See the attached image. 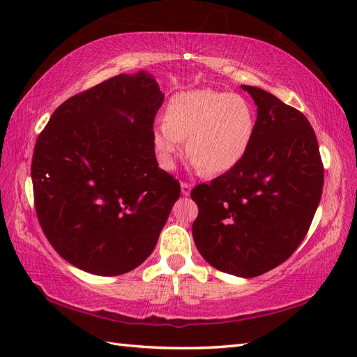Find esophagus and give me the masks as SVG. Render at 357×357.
<instances>
[{
  "label": "esophagus",
  "mask_w": 357,
  "mask_h": 357,
  "mask_svg": "<svg viewBox=\"0 0 357 357\" xmlns=\"http://www.w3.org/2000/svg\"><path fill=\"white\" fill-rule=\"evenodd\" d=\"M192 192V184L188 183H181V193H183L184 196H188Z\"/></svg>",
  "instance_id": "1"
}]
</instances>
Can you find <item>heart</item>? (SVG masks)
I'll return each mask as SVG.
<instances>
[{
	"label": "heart",
	"mask_w": 357,
	"mask_h": 357,
	"mask_svg": "<svg viewBox=\"0 0 357 357\" xmlns=\"http://www.w3.org/2000/svg\"><path fill=\"white\" fill-rule=\"evenodd\" d=\"M253 128V109L244 96L196 89L172 98L165 123L153 132V144L165 169H172L181 141L187 139V156L198 170L218 174L245 153Z\"/></svg>",
	"instance_id": "b5f03b06"
}]
</instances>
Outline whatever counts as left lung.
I'll use <instances>...</instances> for the list:
<instances>
[{"instance_id":"1","label":"left lung","mask_w":357,"mask_h":357,"mask_svg":"<svg viewBox=\"0 0 357 357\" xmlns=\"http://www.w3.org/2000/svg\"><path fill=\"white\" fill-rule=\"evenodd\" d=\"M242 89L257 105L252 139L230 170L192 190V233L216 270L255 278L304 241L322 196L324 164L304 113L259 87Z\"/></svg>"}]
</instances>
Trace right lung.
I'll return each mask as SVG.
<instances>
[{"label":"right lung","instance_id":"1","mask_svg":"<svg viewBox=\"0 0 357 357\" xmlns=\"http://www.w3.org/2000/svg\"><path fill=\"white\" fill-rule=\"evenodd\" d=\"M162 102L150 73H121L64 101L38 136V222L75 267L118 276L153 252L181 195L179 181L159 169L155 155Z\"/></svg>","mask_w":357,"mask_h":357}]
</instances>
